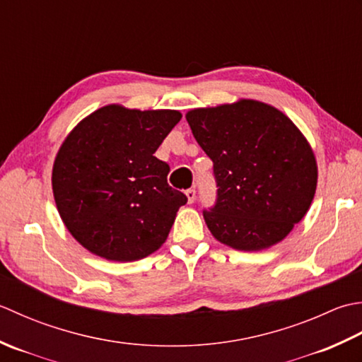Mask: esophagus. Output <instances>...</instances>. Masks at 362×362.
I'll list each match as a JSON object with an SVG mask.
<instances>
[{
  "mask_svg": "<svg viewBox=\"0 0 362 362\" xmlns=\"http://www.w3.org/2000/svg\"><path fill=\"white\" fill-rule=\"evenodd\" d=\"M186 195H187V202L189 203H194L195 202V189L194 187H192V189H187L186 190Z\"/></svg>",
  "mask_w": 362,
  "mask_h": 362,
  "instance_id": "34e87169",
  "label": "esophagus"
}]
</instances>
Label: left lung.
<instances>
[{
    "label": "left lung",
    "instance_id": "8db88e82",
    "mask_svg": "<svg viewBox=\"0 0 362 362\" xmlns=\"http://www.w3.org/2000/svg\"><path fill=\"white\" fill-rule=\"evenodd\" d=\"M198 145L214 162L217 200L203 217L218 242L259 252L306 216L317 187L311 145L281 110L256 100L192 109Z\"/></svg>",
    "mask_w": 362,
    "mask_h": 362
}]
</instances>
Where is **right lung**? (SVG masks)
<instances>
[{
	"mask_svg": "<svg viewBox=\"0 0 362 362\" xmlns=\"http://www.w3.org/2000/svg\"><path fill=\"white\" fill-rule=\"evenodd\" d=\"M178 110L109 105L81 120L57 151L59 216L88 252L109 261L142 259L165 242L187 197L167 182L154 153L181 120Z\"/></svg>",
	"mask_w": 362,
	"mask_h": 362,
	"instance_id": "obj_1",
	"label": "right lung"
}]
</instances>
